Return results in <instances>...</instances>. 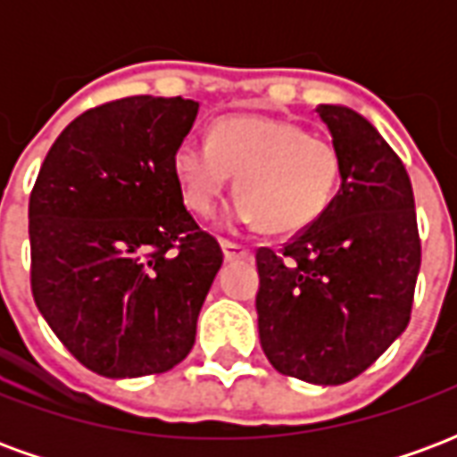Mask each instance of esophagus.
<instances>
[{"label": "esophagus", "instance_id": "esophagus-1", "mask_svg": "<svg viewBox=\"0 0 457 457\" xmlns=\"http://www.w3.org/2000/svg\"><path fill=\"white\" fill-rule=\"evenodd\" d=\"M222 254H225V262H235V259L252 257V249L242 247V245H237V242H228V239H222Z\"/></svg>", "mask_w": 457, "mask_h": 457}]
</instances>
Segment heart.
<instances>
[{"mask_svg":"<svg viewBox=\"0 0 457 457\" xmlns=\"http://www.w3.org/2000/svg\"><path fill=\"white\" fill-rule=\"evenodd\" d=\"M173 176L193 212L212 215L237 176L232 218L274 232L306 228L333 200L340 159L336 146L288 120L232 114L210 127L208 141H180Z\"/></svg>","mask_w":457,"mask_h":457,"instance_id":"heart-1","label":"heart"}]
</instances>
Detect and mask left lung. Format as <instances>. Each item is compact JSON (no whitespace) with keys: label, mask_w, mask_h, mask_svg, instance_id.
<instances>
[{"label":"left lung","mask_w":457,"mask_h":457,"mask_svg":"<svg viewBox=\"0 0 457 457\" xmlns=\"http://www.w3.org/2000/svg\"><path fill=\"white\" fill-rule=\"evenodd\" d=\"M340 159V190L284 252H257L259 343L281 374L345 384L409 326L421 267L402 159L362 114L318 104Z\"/></svg>","instance_id":"1"}]
</instances>
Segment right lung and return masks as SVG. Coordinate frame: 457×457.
<instances>
[{
    "instance_id": "1",
    "label": "right lung",
    "mask_w": 457,
    "mask_h": 457,
    "mask_svg": "<svg viewBox=\"0 0 457 457\" xmlns=\"http://www.w3.org/2000/svg\"><path fill=\"white\" fill-rule=\"evenodd\" d=\"M195 117L198 103L151 95L87 110L54 141L29 200L36 306L110 379L176 367L222 267L170 169Z\"/></svg>"
}]
</instances>
